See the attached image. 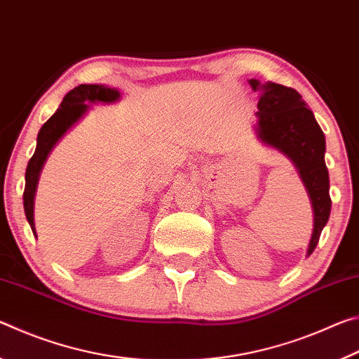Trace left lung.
Listing matches in <instances>:
<instances>
[{
    "instance_id": "8db88e82",
    "label": "left lung",
    "mask_w": 359,
    "mask_h": 359,
    "mask_svg": "<svg viewBox=\"0 0 359 359\" xmlns=\"http://www.w3.org/2000/svg\"><path fill=\"white\" fill-rule=\"evenodd\" d=\"M253 90H261L258 101V136L261 141L283 151L294 163L306 185L313 208V233L307 255L320 241L331 212L330 174L325 163V135L294 88L280 83L259 85L252 79Z\"/></svg>"
}]
</instances>
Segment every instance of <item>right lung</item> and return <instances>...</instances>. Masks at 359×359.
Returning a JSON list of instances; mask_svg holds the SVG:
<instances>
[{"label": "right lung", "instance_id": "obj_1", "mask_svg": "<svg viewBox=\"0 0 359 359\" xmlns=\"http://www.w3.org/2000/svg\"><path fill=\"white\" fill-rule=\"evenodd\" d=\"M117 90L107 88L104 85H87L82 83L79 87L72 88L69 93L62 101V104L57 109V112L48 118L38 135V145L33 156L29 158L27 172H25V191H23V208H25V215L29 223V226L34 231V220H33V201H34V191L36 184H38L41 168L44 165L48 151L52 150L53 145L62 137L66 130L69 128L72 123H76L79 117L87 111V104L85 102H114L118 100Z\"/></svg>", "mask_w": 359, "mask_h": 359}]
</instances>
